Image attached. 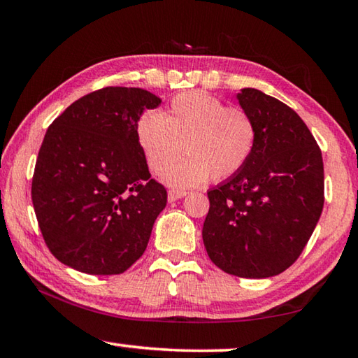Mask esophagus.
<instances>
[{
  "instance_id": "1",
  "label": "esophagus",
  "mask_w": 358,
  "mask_h": 358,
  "mask_svg": "<svg viewBox=\"0 0 358 358\" xmlns=\"http://www.w3.org/2000/svg\"><path fill=\"white\" fill-rule=\"evenodd\" d=\"M186 194H187L186 191H175V189H171V191H169V202H175V201H178V199L185 197Z\"/></svg>"
}]
</instances>
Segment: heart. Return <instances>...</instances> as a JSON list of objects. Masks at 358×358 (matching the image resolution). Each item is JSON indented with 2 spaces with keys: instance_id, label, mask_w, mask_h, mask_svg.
<instances>
[{
  "instance_id": "obj_1",
  "label": "heart",
  "mask_w": 358,
  "mask_h": 358,
  "mask_svg": "<svg viewBox=\"0 0 358 358\" xmlns=\"http://www.w3.org/2000/svg\"><path fill=\"white\" fill-rule=\"evenodd\" d=\"M137 142L151 172L164 173L175 187H191L226 180L246 166L257 142L251 115L203 92L181 93L169 110L145 112L137 121Z\"/></svg>"
}]
</instances>
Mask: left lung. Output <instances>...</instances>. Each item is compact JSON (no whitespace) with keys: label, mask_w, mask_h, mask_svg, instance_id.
I'll return each mask as SVG.
<instances>
[{"label":"left lung","mask_w":358,"mask_h":358,"mask_svg":"<svg viewBox=\"0 0 358 358\" xmlns=\"http://www.w3.org/2000/svg\"><path fill=\"white\" fill-rule=\"evenodd\" d=\"M237 99L256 123V148L240 172L207 192L202 238L222 271L262 280L289 268L313 235L324 208V162L289 106L256 88Z\"/></svg>","instance_id":"obj_1"}]
</instances>
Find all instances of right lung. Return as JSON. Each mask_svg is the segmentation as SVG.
Returning <instances> with one entry per match:
<instances>
[{
	"instance_id": "1",
	"label": "right lung",
	"mask_w": 358,
	"mask_h": 358,
	"mask_svg": "<svg viewBox=\"0 0 358 358\" xmlns=\"http://www.w3.org/2000/svg\"><path fill=\"white\" fill-rule=\"evenodd\" d=\"M161 99L142 88L83 96L48 126L31 199L42 237L59 262L88 275H120L147 250L167 191L151 178L137 121Z\"/></svg>"
}]
</instances>
